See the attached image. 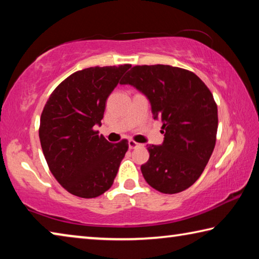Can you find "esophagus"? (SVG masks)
<instances>
[{"label":"esophagus","instance_id":"obj_1","mask_svg":"<svg viewBox=\"0 0 259 259\" xmlns=\"http://www.w3.org/2000/svg\"><path fill=\"white\" fill-rule=\"evenodd\" d=\"M128 144H129L130 150H133V148H136V147H138L140 145V144H138L137 142H135V140H133V139H130L129 142H128Z\"/></svg>","mask_w":259,"mask_h":259}]
</instances>
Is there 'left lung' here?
Here are the masks:
<instances>
[{"label":"left lung","mask_w":259,"mask_h":259,"mask_svg":"<svg viewBox=\"0 0 259 259\" xmlns=\"http://www.w3.org/2000/svg\"><path fill=\"white\" fill-rule=\"evenodd\" d=\"M121 84H131L150 100L162 122V145H148L150 159L142 174L164 194L185 191L198 181L216 144L217 105L201 78L169 65L134 66Z\"/></svg>","instance_id":"1"}]
</instances>
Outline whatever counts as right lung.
Wrapping results in <instances>:
<instances>
[{
  "label": "right lung",
  "mask_w": 259,
  "mask_h": 259,
  "mask_svg": "<svg viewBox=\"0 0 259 259\" xmlns=\"http://www.w3.org/2000/svg\"><path fill=\"white\" fill-rule=\"evenodd\" d=\"M131 65L77 71L52 91L41 114L38 136L51 174L65 190L93 199L113 185L128 140L112 144L94 129L105 104Z\"/></svg>",
  "instance_id": "add662e5"
}]
</instances>
